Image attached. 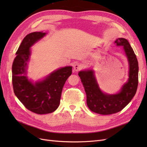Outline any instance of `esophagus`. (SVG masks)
Here are the masks:
<instances>
[{"label": "esophagus", "instance_id": "34e87169", "mask_svg": "<svg viewBox=\"0 0 147 147\" xmlns=\"http://www.w3.org/2000/svg\"><path fill=\"white\" fill-rule=\"evenodd\" d=\"M82 69V65L79 64V63H76L75 65H74V70L75 71H78L80 70H81Z\"/></svg>", "mask_w": 147, "mask_h": 147}]
</instances>
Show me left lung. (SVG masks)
I'll use <instances>...</instances> for the list:
<instances>
[{"label": "left lung", "mask_w": 147, "mask_h": 147, "mask_svg": "<svg viewBox=\"0 0 147 147\" xmlns=\"http://www.w3.org/2000/svg\"><path fill=\"white\" fill-rule=\"evenodd\" d=\"M115 42L117 47H123L129 63V78L118 94L109 95L102 92L92 70L78 73L86 94L88 107L92 112L100 115H110L122 110L135 96L139 82V64L129 43L123 38H117Z\"/></svg>", "instance_id": "left-lung-1"}]
</instances>
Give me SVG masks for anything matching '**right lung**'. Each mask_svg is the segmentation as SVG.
<instances>
[{
	"label": "right lung",
	"mask_w": 147,
	"mask_h": 147,
	"mask_svg": "<svg viewBox=\"0 0 147 147\" xmlns=\"http://www.w3.org/2000/svg\"><path fill=\"white\" fill-rule=\"evenodd\" d=\"M45 34L35 32L26 35L18 49L12 65L15 94L26 109L37 114L50 113L57 109L63 86L72 70L70 66L59 69L35 84L28 80L24 75L30 55V47Z\"/></svg>",
	"instance_id": "1"
}]
</instances>
